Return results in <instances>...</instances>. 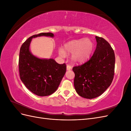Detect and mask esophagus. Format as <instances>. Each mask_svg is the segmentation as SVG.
Wrapping results in <instances>:
<instances>
[{
    "mask_svg": "<svg viewBox=\"0 0 131 131\" xmlns=\"http://www.w3.org/2000/svg\"><path fill=\"white\" fill-rule=\"evenodd\" d=\"M71 69H72V67H71L70 65H67V70H70Z\"/></svg>",
    "mask_w": 131,
    "mask_h": 131,
    "instance_id": "esophagus-1",
    "label": "esophagus"
}]
</instances>
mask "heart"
Listing matches in <instances>:
<instances>
[{
  "label": "heart",
  "mask_w": 131,
  "mask_h": 131,
  "mask_svg": "<svg viewBox=\"0 0 131 131\" xmlns=\"http://www.w3.org/2000/svg\"><path fill=\"white\" fill-rule=\"evenodd\" d=\"M93 49V43L90 39H81L66 43L64 45V50L59 49L58 52L62 57H66V52L72 53L71 57L72 61L76 63H81L89 58Z\"/></svg>",
  "instance_id": "heart-1"
}]
</instances>
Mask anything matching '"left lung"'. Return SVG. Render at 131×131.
<instances>
[{"label": "left lung", "instance_id": "8db88e82", "mask_svg": "<svg viewBox=\"0 0 131 131\" xmlns=\"http://www.w3.org/2000/svg\"><path fill=\"white\" fill-rule=\"evenodd\" d=\"M97 46L92 56L84 64L75 66L74 85L83 98H96L108 89L113 81L115 57L114 51L104 38L96 37Z\"/></svg>", "mask_w": 131, "mask_h": 131}]
</instances>
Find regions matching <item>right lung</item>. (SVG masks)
Masks as SVG:
<instances>
[{"label": "right lung", "instance_id": "obj_1", "mask_svg": "<svg viewBox=\"0 0 131 131\" xmlns=\"http://www.w3.org/2000/svg\"><path fill=\"white\" fill-rule=\"evenodd\" d=\"M41 36L53 37L51 33H41L29 37L22 45L19 55V73L26 88L39 96H46L57 90L66 72V64L53 59H40L31 53V39Z\"/></svg>", "mask_w": 131, "mask_h": 131}]
</instances>
